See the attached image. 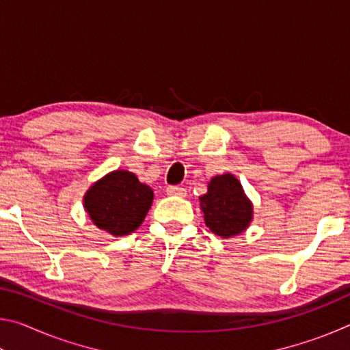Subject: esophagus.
<instances>
[{
    "label": "esophagus",
    "mask_w": 350,
    "mask_h": 350,
    "mask_svg": "<svg viewBox=\"0 0 350 350\" xmlns=\"http://www.w3.org/2000/svg\"><path fill=\"white\" fill-rule=\"evenodd\" d=\"M167 194L168 196H180L183 198L187 194V189L179 185H170L167 187Z\"/></svg>",
    "instance_id": "1"
}]
</instances>
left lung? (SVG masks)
Masks as SVG:
<instances>
[{
  "instance_id": "left-lung-1",
  "label": "left lung",
  "mask_w": 350,
  "mask_h": 350,
  "mask_svg": "<svg viewBox=\"0 0 350 350\" xmlns=\"http://www.w3.org/2000/svg\"><path fill=\"white\" fill-rule=\"evenodd\" d=\"M206 227L221 238L244 232L253 219V205L233 174L213 177L208 191L199 198Z\"/></svg>"
}]
</instances>
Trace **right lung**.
Returning a JSON list of instances; mask_svg holds the SVG:
<instances>
[{
    "instance_id": "obj_1",
    "label": "right lung",
    "mask_w": 350,
    "mask_h": 350,
    "mask_svg": "<svg viewBox=\"0 0 350 350\" xmlns=\"http://www.w3.org/2000/svg\"><path fill=\"white\" fill-rule=\"evenodd\" d=\"M152 199V189L134 173L116 170L88 189L83 204L100 230L112 236H125L140 227Z\"/></svg>"
}]
</instances>
